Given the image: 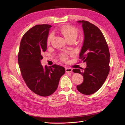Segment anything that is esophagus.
<instances>
[{"label": "esophagus", "instance_id": "esophagus-1", "mask_svg": "<svg viewBox=\"0 0 125 125\" xmlns=\"http://www.w3.org/2000/svg\"><path fill=\"white\" fill-rule=\"evenodd\" d=\"M65 71H66V73H71L73 71V69L70 68H66Z\"/></svg>", "mask_w": 125, "mask_h": 125}]
</instances>
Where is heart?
<instances>
[{"label":"heart","instance_id":"b5f03b06","mask_svg":"<svg viewBox=\"0 0 125 125\" xmlns=\"http://www.w3.org/2000/svg\"><path fill=\"white\" fill-rule=\"evenodd\" d=\"M60 33L62 34L63 36L64 37L66 40L70 39H76L77 36L78 35V31L77 29L74 28L72 26H63L60 29ZM54 37V35L52 33L50 34L49 36H48L47 40V42L48 43H49ZM61 60L63 61H67L68 58V56L67 54H64L61 56Z\"/></svg>","mask_w":125,"mask_h":125}]
</instances>
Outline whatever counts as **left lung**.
I'll return each instance as SVG.
<instances>
[{
    "label": "left lung",
    "instance_id": "obj_1",
    "mask_svg": "<svg viewBox=\"0 0 125 125\" xmlns=\"http://www.w3.org/2000/svg\"><path fill=\"white\" fill-rule=\"evenodd\" d=\"M82 25L84 40L79 58L86 63L85 69H74L73 72L83 76V83L77 85L82 94L90 95L97 92L104 83L110 71V52L100 30L87 21H77Z\"/></svg>",
    "mask_w": 125,
    "mask_h": 125
}]
</instances>
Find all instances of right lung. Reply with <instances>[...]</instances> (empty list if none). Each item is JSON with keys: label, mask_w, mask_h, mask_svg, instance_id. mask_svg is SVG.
<instances>
[{"label": "right lung", "mask_w": 125, "mask_h": 125, "mask_svg": "<svg viewBox=\"0 0 125 125\" xmlns=\"http://www.w3.org/2000/svg\"><path fill=\"white\" fill-rule=\"evenodd\" d=\"M49 25H38L29 30L20 42L18 63L23 80L35 94L47 97L56 90L61 76L65 73L62 66L41 65L42 54L47 50Z\"/></svg>", "instance_id": "right-lung-1"}]
</instances>
